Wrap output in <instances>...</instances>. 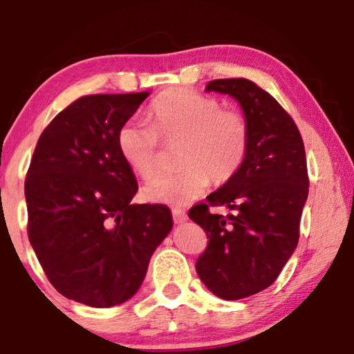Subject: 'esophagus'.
Instances as JSON below:
<instances>
[{
  "label": "esophagus",
  "mask_w": 354,
  "mask_h": 354,
  "mask_svg": "<svg viewBox=\"0 0 354 354\" xmlns=\"http://www.w3.org/2000/svg\"><path fill=\"white\" fill-rule=\"evenodd\" d=\"M173 219H174V223H176V225H181V223H185L186 219H188V216H186V213L183 209L174 208L173 209Z\"/></svg>",
  "instance_id": "esophagus-1"
}]
</instances>
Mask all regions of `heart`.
<instances>
[{"mask_svg":"<svg viewBox=\"0 0 354 354\" xmlns=\"http://www.w3.org/2000/svg\"><path fill=\"white\" fill-rule=\"evenodd\" d=\"M148 123L126 121L116 143L126 165L143 180L158 173L161 141L178 145L180 171L161 174L145 188L146 200L188 205L200 198L209 180L225 185L236 176L250 149V126L234 109H223L209 95L191 88H174L158 96L148 108Z\"/></svg>","mask_w":354,"mask_h":354,"instance_id":"b5f03b06","label":"heart"}]
</instances>
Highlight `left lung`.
<instances>
[{
  "label": "left lung",
  "mask_w": 354,
  "mask_h": 354,
  "mask_svg": "<svg viewBox=\"0 0 354 354\" xmlns=\"http://www.w3.org/2000/svg\"><path fill=\"white\" fill-rule=\"evenodd\" d=\"M206 91L233 96L250 126V149L236 176L188 213L208 236L198 276L211 293L233 301L271 286L296 250L310 186L306 153L293 118L253 81L213 80ZM213 205L234 214L213 215Z\"/></svg>",
  "instance_id": "8db88e82"
}]
</instances>
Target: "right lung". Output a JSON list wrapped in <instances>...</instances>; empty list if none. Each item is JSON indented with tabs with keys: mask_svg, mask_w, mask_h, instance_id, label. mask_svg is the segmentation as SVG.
<instances>
[{
	"mask_svg": "<svg viewBox=\"0 0 354 354\" xmlns=\"http://www.w3.org/2000/svg\"><path fill=\"white\" fill-rule=\"evenodd\" d=\"M149 91L88 95L44 128L26 180L28 238L56 291L93 308L126 301L173 228L165 205L138 191L116 136Z\"/></svg>",
	"mask_w": 354,
	"mask_h": 354,
	"instance_id": "add662e5",
	"label": "right lung"
}]
</instances>
